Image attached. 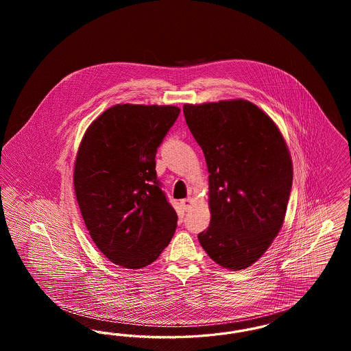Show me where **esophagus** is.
<instances>
[{
    "mask_svg": "<svg viewBox=\"0 0 351 351\" xmlns=\"http://www.w3.org/2000/svg\"><path fill=\"white\" fill-rule=\"evenodd\" d=\"M182 206H183L184 210H189L191 206H192V199L186 197V199L182 200Z\"/></svg>",
    "mask_w": 351,
    "mask_h": 351,
    "instance_id": "1",
    "label": "esophagus"
}]
</instances>
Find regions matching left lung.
Segmentation results:
<instances>
[{"label":"left lung","instance_id":"obj_1","mask_svg":"<svg viewBox=\"0 0 351 351\" xmlns=\"http://www.w3.org/2000/svg\"><path fill=\"white\" fill-rule=\"evenodd\" d=\"M183 112L209 171L212 217L201 246L222 267L247 268L283 225L293 178L283 135L250 101L186 104Z\"/></svg>","mask_w":351,"mask_h":351}]
</instances>
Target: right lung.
<instances>
[{
    "instance_id": "1",
    "label": "right lung",
    "mask_w": 351,
    "mask_h": 351,
    "mask_svg": "<svg viewBox=\"0 0 351 351\" xmlns=\"http://www.w3.org/2000/svg\"><path fill=\"white\" fill-rule=\"evenodd\" d=\"M179 114L171 105H114L84 134L73 171L76 199L95 245L118 266H149L176 230L155 155Z\"/></svg>"
}]
</instances>
